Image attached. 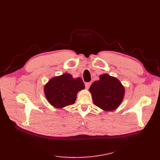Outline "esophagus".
I'll list each match as a JSON object with an SVG mask.
<instances>
[{"label":"esophagus","instance_id":"1","mask_svg":"<svg viewBox=\"0 0 160 160\" xmlns=\"http://www.w3.org/2000/svg\"><path fill=\"white\" fill-rule=\"evenodd\" d=\"M91 84V82H86V83H85V87H86V88L87 89H88L89 88Z\"/></svg>","mask_w":160,"mask_h":160}]
</instances>
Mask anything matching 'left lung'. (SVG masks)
Wrapping results in <instances>:
<instances>
[{"mask_svg":"<svg viewBox=\"0 0 160 160\" xmlns=\"http://www.w3.org/2000/svg\"><path fill=\"white\" fill-rule=\"evenodd\" d=\"M93 103L106 111L118 108L124 94V89L119 80L107 74L100 75V80L94 82L89 88Z\"/></svg>","mask_w":160,"mask_h":160,"instance_id":"obj_1","label":"left lung"}]
</instances>
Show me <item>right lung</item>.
Here are the masks:
<instances>
[{"instance_id": "right-lung-1", "label": "right lung", "mask_w": 160, "mask_h": 160, "mask_svg": "<svg viewBox=\"0 0 160 160\" xmlns=\"http://www.w3.org/2000/svg\"><path fill=\"white\" fill-rule=\"evenodd\" d=\"M84 88L80 78H73L71 74L65 73L50 79L44 90L48 102L61 108L73 104L78 92Z\"/></svg>"}]
</instances>
